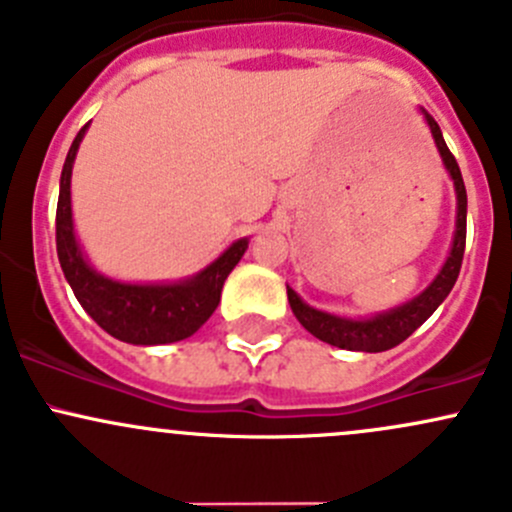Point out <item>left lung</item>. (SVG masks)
Masks as SVG:
<instances>
[{"mask_svg":"<svg viewBox=\"0 0 512 512\" xmlns=\"http://www.w3.org/2000/svg\"><path fill=\"white\" fill-rule=\"evenodd\" d=\"M421 113H424L426 123H429V130L431 135H434L436 147H439L441 160H444V167L449 170V175L453 179V189H456V231H453L451 254L424 293H419L416 298L409 300V303L399 305V308L372 315V318L355 320L323 313V310L318 308H310L308 303L300 300V295L295 293L293 288H288V303H291V310L295 318H298V323L303 325L310 335L328 342V345L340 347V350L384 352L397 347L399 342L407 340V337L412 335L441 303H444L446 295L451 293L453 283H456L458 271H461L463 251H466V187H463V177L461 170H458L456 157H453L449 147H446L439 123H436L426 110H421Z\"/></svg>","mask_w":512,"mask_h":512,"instance_id":"obj_1","label":"left lung"}]
</instances>
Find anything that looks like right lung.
Masks as SVG:
<instances>
[{"label":"right lung","mask_w":512,"mask_h":512,"mask_svg":"<svg viewBox=\"0 0 512 512\" xmlns=\"http://www.w3.org/2000/svg\"><path fill=\"white\" fill-rule=\"evenodd\" d=\"M78 130L61 170L56 207V251L73 295L88 315L118 340L130 345H165L194 335L217 310L226 276L234 271L249 239H239L204 271L177 283H123L103 276L88 263L78 246L71 214V172L78 145L88 130Z\"/></svg>","instance_id":"obj_1"}]
</instances>
